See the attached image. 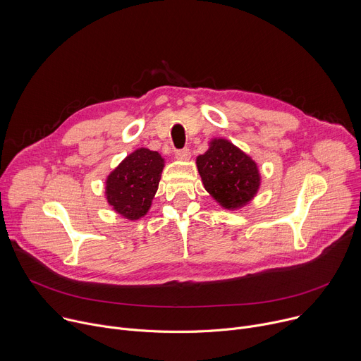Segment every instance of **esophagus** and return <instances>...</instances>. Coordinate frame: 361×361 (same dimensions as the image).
I'll list each match as a JSON object with an SVG mask.
<instances>
[{"label": "esophagus", "mask_w": 361, "mask_h": 361, "mask_svg": "<svg viewBox=\"0 0 361 361\" xmlns=\"http://www.w3.org/2000/svg\"><path fill=\"white\" fill-rule=\"evenodd\" d=\"M176 159L180 160V161H188L191 159V151L188 148H183V149H178L176 152Z\"/></svg>", "instance_id": "1"}]
</instances>
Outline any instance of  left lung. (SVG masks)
Segmentation results:
<instances>
[{
	"instance_id": "obj_1",
	"label": "left lung",
	"mask_w": 361,
	"mask_h": 361,
	"mask_svg": "<svg viewBox=\"0 0 361 361\" xmlns=\"http://www.w3.org/2000/svg\"><path fill=\"white\" fill-rule=\"evenodd\" d=\"M209 144L195 160L204 188L226 210L244 207L259 192V166L226 138H213Z\"/></svg>"
}]
</instances>
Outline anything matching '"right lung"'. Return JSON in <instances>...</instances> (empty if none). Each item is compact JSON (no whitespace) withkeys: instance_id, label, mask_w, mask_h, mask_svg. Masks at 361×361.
<instances>
[{"instance_id":"1","label":"right lung","mask_w":361,"mask_h":361,"mask_svg":"<svg viewBox=\"0 0 361 361\" xmlns=\"http://www.w3.org/2000/svg\"><path fill=\"white\" fill-rule=\"evenodd\" d=\"M164 169V159L157 151L137 148L107 176L106 198L121 217L135 221L144 217Z\"/></svg>"}]
</instances>
